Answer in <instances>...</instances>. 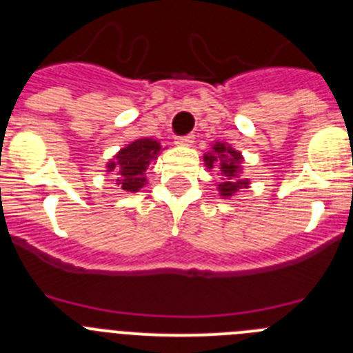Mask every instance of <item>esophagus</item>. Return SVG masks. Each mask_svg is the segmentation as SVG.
<instances>
[{
	"mask_svg": "<svg viewBox=\"0 0 353 353\" xmlns=\"http://www.w3.org/2000/svg\"><path fill=\"white\" fill-rule=\"evenodd\" d=\"M174 143L182 145V147H189L194 143V134H185V137H176L174 138Z\"/></svg>",
	"mask_w": 353,
	"mask_h": 353,
	"instance_id": "34e87169",
	"label": "esophagus"
}]
</instances>
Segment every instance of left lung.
<instances>
[{"mask_svg":"<svg viewBox=\"0 0 353 353\" xmlns=\"http://www.w3.org/2000/svg\"><path fill=\"white\" fill-rule=\"evenodd\" d=\"M240 152H236L234 148L228 147L225 143H215L212 147V152L205 154V163L210 170L215 168L216 171H221L222 183H219V190L221 196H232L238 189L247 187L248 182L241 180L238 176L240 173Z\"/></svg>","mask_w":353,"mask_h":353,"instance_id":"left-lung-1","label":"left lung"}]
</instances>
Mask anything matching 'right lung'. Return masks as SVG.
I'll list each match as a JSON object with an SVG mask.
<instances>
[{
    "label": "right lung",
    "instance_id": "right-lung-1",
    "mask_svg": "<svg viewBox=\"0 0 353 353\" xmlns=\"http://www.w3.org/2000/svg\"><path fill=\"white\" fill-rule=\"evenodd\" d=\"M159 152V141L152 138H140L115 155V159L108 163V171H115L119 174L117 183L121 189L128 192H137L145 185V180H147L145 170Z\"/></svg>",
    "mask_w": 353,
    "mask_h": 353
}]
</instances>
